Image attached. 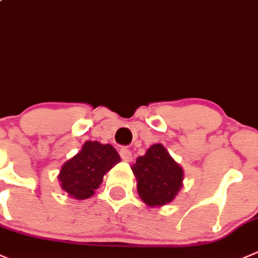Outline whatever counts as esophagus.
I'll list each match as a JSON object with an SVG mask.
<instances>
[{
	"mask_svg": "<svg viewBox=\"0 0 258 258\" xmlns=\"http://www.w3.org/2000/svg\"><path fill=\"white\" fill-rule=\"evenodd\" d=\"M119 156H121V159L123 160V161H132V152L130 151L128 149H126V147H122V149L119 150Z\"/></svg>",
	"mask_w": 258,
	"mask_h": 258,
	"instance_id": "34e87169",
	"label": "esophagus"
}]
</instances>
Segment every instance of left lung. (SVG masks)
<instances>
[{
  "mask_svg": "<svg viewBox=\"0 0 258 258\" xmlns=\"http://www.w3.org/2000/svg\"><path fill=\"white\" fill-rule=\"evenodd\" d=\"M132 171L140 198L150 207L170 203L181 187L182 169L160 144L152 145L144 156L137 157Z\"/></svg>",
  "mask_w": 258,
  "mask_h": 258,
  "instance_id": "8db88e82",
  "label": "left lung"
}]
</instances>
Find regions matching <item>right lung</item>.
<instances>
[{"instance_id":"1","label":"right lung","mask_w":258,"mask_h":258,"mask_svg":"<svg viewBox=\"0 0 258 258\" xmlns=\"http://www.w3.org/2000/svg\"><path fill=\"white\" fill-rule=\"evenodd\" d=\"M121 161L111 145L87 141L81 152L62 165L59 174L61 187L76 199H88L98 189L103 175Z\"/></svg>"}]
</instances>
